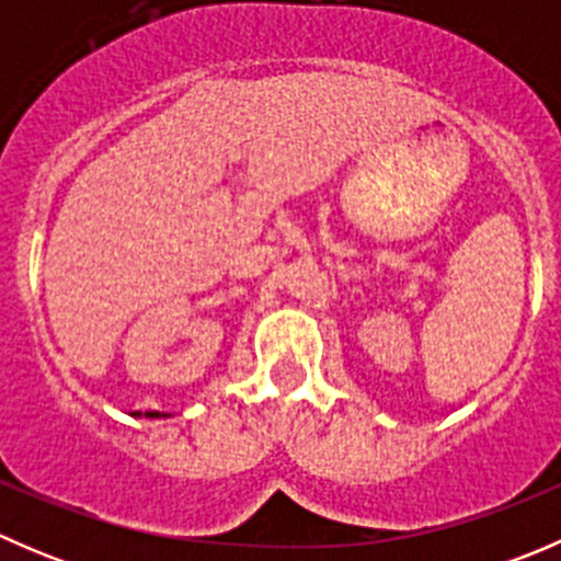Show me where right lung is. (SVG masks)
<instances>
[{"label":"right lung","mask_w":561,"mask_h":561,"mask_svg":"<svg viewBox=\"0 0 561 561\" xmlns=\"http://www.w3.org/2000/svg\"><path fill=\"white\" fill-rule=\"evenodd\" d=\"M140 415V412H138ZM146 417H160V412H146Z\"/></svg>","instance_id":"1"}]
</instances>
